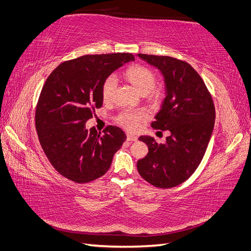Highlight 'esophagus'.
<instances>
[{"mask_svg": "<svg viewBox=\"0 0 251 251\" xmlns=\"http://www.w3.org/2000/svg\"><path fill=\"white\" fill-rule=\"evenodd\" d=\"M126 140L130 142H135V141H137V136L131 134V133H126Z\"/></svg>", "mask_w": 251, "mask_h": 251, "instance_id": "1", "label": "esophagus"}]
</instances>
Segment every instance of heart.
Returning <instances> with one entry per match:
<instances>
[{"label":"heart","mask_w":251,"mask_h":251,"mask_svg":"<svg viewBox=\"0 0 251 251\" xmlns=\"http://www.w3.org/2000/svg\"><path fill=\"white\" fill-rule=\"evenodd\" d=\"M126 79L134 86L138 91L143 94H147L149 99L153 102H157L161 98V92L158 89H154L157 77L153 72L144 65H133L130 66L125 72ZM118 83L117 76L111 74L107 76L102 83V97L104 101H109L113 98L115 89ZM146 118V114L143 110H130L126 109L121 111L117 116V122L120 126L126 127V130L134 131L137 129L140 122Z\"/></svg>","instance_id":"heart-1"}]
</instances>
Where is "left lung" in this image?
<instances>
[{
	"label": "left lung",
	"mask_w": 251,
	"mask_h": 251,
	"mask_svg": "<svg viewBox=\"0 0 251 251\" xmlns=\"http://www.w3.org/2000/svg\"><path fill=\"white\" fill-rule=\"evenodd\" d=\"M137 55L164 77L165 98L151 126L171 133L165 144L151 136L138 138L148 146V153L137 161V171L154 187H176L193 174L204 157L216 118L213 99L201 76L185 61Z\"/></svg>",
	"instance_id": "left-lung-1"
}]
</instances>
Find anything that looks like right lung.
<instances>
[{"instance_id": "obj_1", "label": "right lung", "mask_w": 251, "mask_h": 251, "mask_svg": "<svg viewBox=\"0 0 251 251\" xmlns=\"http://www.w3.org/2000/svg\"><path fill=\"white\" fill-rule=\"evenodd\" d=\"M134 61L131 53L87 54L55 68L43 86L35 111L38 140L49 162L77 183L103 176L126 140L120 127L99 133L86 129L103 104L102 83L114 71Z\"/></svg>"}]
</instances>
